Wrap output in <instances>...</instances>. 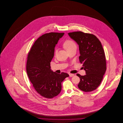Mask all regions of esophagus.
<instances>
[{
    "label": "esophagus",
    "mask_w": 123,
    "mask_h": 123,
    "mask_svg": "<svg viewBox=\"0 0 123 123\" xmlns=\"http://www.w3.org/2000/svg\"><path fill=\"white\" fill-rule=\"evenodd\" d=\"M75 75L74 74H71V73H70L69 74V76H70V77H72V76H74Z\"/></svg>",
    "instance_id": "esophagus-1"
}]
</instances>
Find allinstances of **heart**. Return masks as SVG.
Instances as JSON below:
<instances>
[{"label": "heart", "instance_id": "1", "mask_svg": "<svg viewBox=\"0 0 123 123\" xmlns=\"http://www.w3.org/2000/svg\"><path fill=\"white\" fill-rule=\"evenodd\" d=\"M63 46L67 51H69L70 49L76 47V44L75 41L71 40H66L63 42Z\"/></svg>", "mask_w": 123, "mask_h": 123}]
</instances>
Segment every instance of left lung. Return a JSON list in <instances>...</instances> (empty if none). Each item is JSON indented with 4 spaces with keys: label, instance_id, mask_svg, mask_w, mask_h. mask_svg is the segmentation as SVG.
Here are the masks:
<instances>
[{
    "label": "left lung",
    "instance_id": "8db88e82",
    "mask_svg": "<svg viewBox=\"0 0 123 123\" xmlns=\"http://www.w3.org/2000/svg\"><path fill=\"white\" fill-rule=\"evenodd\" d=\"M68 35L79 45V61L83 64L86 75H76L80 81L78 87L82 91L91 92L98 87L105 73L106 59L101 43L96 36L81 31L69 33Z\"/></svg>",
    "mask_w": 123,
    "mask_h": 123
}]
</instances>
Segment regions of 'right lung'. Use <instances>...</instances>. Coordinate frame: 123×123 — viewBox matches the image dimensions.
I'll return each mask as SVG.
<instances>
[{"label": "right lung", "mask_w": 123, "mask_h": 123, "mask_svg": "<svg viewBox=\"0 0 123 123\" xmlns=\"http://www.w3.org/2000/svg\"><path fill=\"white\" fill-rule=\"evenodd\" d=\"M64 33L51 32L44 34L35 42L28 53L26 70L36 92L47 99L58 95L61 91V83L69 76L53 72L50 62L54 56V48Z\"/></svg>", "instance_id": "right-lung-1"}]
</instances>
